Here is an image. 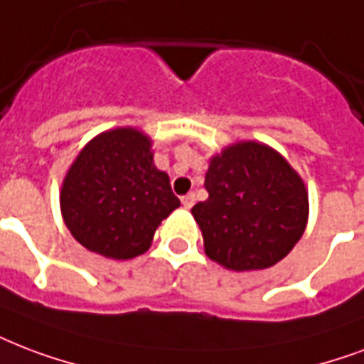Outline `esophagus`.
<instances>
[{"label": "esophagus", "instance_id": "obj_1", "mask_svg": "<svg viewBox=\"0 0 364 364\" xmlns=\"http://www.w3.org/2000/svg\"><path fill=\"white\" fill-rule=\"evenodd\" d=\"M181 202H183V206L187 208H193V204H194V193H188V194H185V196H183L181 198Z\"/></svg>", "mask_w": 364, "mask_h": 364}]
</instances>
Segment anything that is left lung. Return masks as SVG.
I'll use <instances>...</instances> for the list:
<instances>
[{
  "instance_id": "obj_1",
  "label": "left lung",
  "mask_w": 364,
  "mask_h": 364,
  "mask_svg": "<svg viewBox=\"0 0 364 364\" xmlns=\"http://www.w3.org/2000/svg\"><path fill=\"white\" fill-rule=\"evenodd\" d=\"M208 198L191 213L204 252L231 271L273 267L290 254L307 225L304 179L273 146L238 141L210 158Z\"/></svg>"
}]
</instances>
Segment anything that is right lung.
<instances>
[{
	"mask_svg": "<svg viewBox=\"0 0 364 364\" xmlns=\"http://www.w3.org/2000/svg\"><path fill=\"white\" fill-rule=\"evenodd\" d=\"M179 204L168 173L154 166L152 139L137 127L91 139L60 188V213L72 237L110 259L145 254L162 219Z\"/></svg>",
	"mask_w": 364,
	"mask_h": 364,
	"instance_id": "obj_1",
	"label": "right lung"
}]
</instances>
